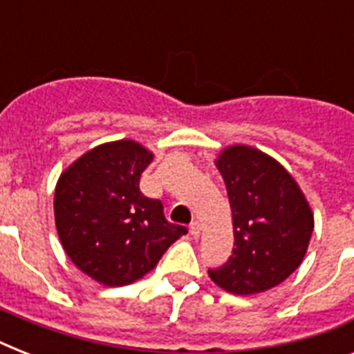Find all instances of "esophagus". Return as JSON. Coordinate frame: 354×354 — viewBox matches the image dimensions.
Instances as JSON below:
<instances>
[{
	"mask_svg": "<svg viewBox=\"0 0 354 354\" xmlns=\"http://www.w3.org/2000/svg\"><path fill=\"white\" fill-rule=\"evenodd\" d=\"M189 232H191V235H193V236H198L200 232H202V224H200L198 221L191 222V226H189Z\"/></svg>",
	"mask_w": 354,
	"mask_h": 354,
	"instance_id": "esophagus-1",
	"label": "esophagus"
}]
</instances>
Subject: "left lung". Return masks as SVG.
Segmentation results:
<instances>
[{"label": "left lung", "instance_id": "1", "mask_svg": "<svg viewBox=\"0 0 354 354\" xmlns=\"http://www.w3.org/2000/svg\"><path fill=\"white\" fill-rule=\"evenodd\" d=\"M227 189L235 248L211 281L236 296L281 285L301 264L314 213L292 174L272 156L232 145L215 160Z\"/></svg>", "mask_w": 354, "mask_h": 354}]
</instances>
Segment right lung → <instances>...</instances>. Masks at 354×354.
<instances>
[{
    "mask_svg": "<svg viewBox=\"0 0 354 354\" xmlns=\"http://www.w3.org/2000/svg\"><path fill=\"white\" fill-rule=\"evenodd\" d=\"M154 154L132 139L102 143L75 160L55 187V224L64 252L104 286L141 279L187 233L139 191Z\"/></svg>",
    "mask_w": 354,
    "mask_h": 354,
    "instance_id": "obj_1",
    "label": "right lung"
}]
</instances>
